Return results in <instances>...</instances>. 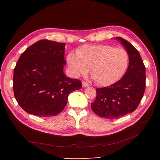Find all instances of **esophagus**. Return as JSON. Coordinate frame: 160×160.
<instances>
[{
    "label": "esophagus",
    "instance_id": "34e87169",
    "mask_svg": "<svg viewBox=\"0 0 160 160\" xmlns=\"http://www.w3.org/2000/svg\"><path fill=\"white\" fill-rule=\"evenodd\" d=\"M89 85H88V83H86V82H82V86L83 87H84V88H86V87H88Z\"/></svg>",
    "mask_w": 160,
    "mask_h": 160
}]
</instances>
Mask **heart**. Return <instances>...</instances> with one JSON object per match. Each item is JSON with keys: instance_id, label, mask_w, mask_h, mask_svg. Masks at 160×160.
I'll list each match as a JSON object with an SVG mask.
<instances>
[{"instance_id": "heart-1", "label": "heart", "mask_w": 160, "mask_h": 160, "mask_svg": "<svg viewBox=\"0 0 160 160\" xmlns=\"http://www.w3.org/2000/svg\"><path fill=\"white\" fill-rule=\"evenodd\" d=\"M67 62L72 74L77 77L90 73L101 86H108L119 81L127 69L129 57L123 48L110 45H84L77 53L69 54Z\"/></svg>"}]
</instances>
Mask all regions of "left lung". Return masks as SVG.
<instances>
[{
    "label": "left lung",
    "instance_id": "left-lung-1",
    "mask_svg": "<svg viewBox=\"0 0 160 160\" xmlns=\"http://www.w3.org/2000/svg\"><path fill=\"white\" fill-rule=\"evenodd\" d=\"M129 56V65L123 77L113 84L97 88V96L91 107L95 114L106 119H117L133 112L139 104L145 89V67L138 50L121 37Z\"/></svg>",
    "mask_w": 160,
    "mask_h": 160
}]
</instances>
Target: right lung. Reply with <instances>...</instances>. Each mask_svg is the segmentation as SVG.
Segmentation results:
<instances>
[{"mask_svg": "<svg viewBox=\"0 0 160 160\" xmlns=\"http://www.w3.org/2000/svg\"><path fill=\"white\" fill-rule=\"evenodd\" d=\"M65 43L43 39L29 47L13 71L14 96L28 113L55 116L65 108L71 93L82 88L63 72Z\"/></svg>", "mask_w": 160, "mask_h": 160, "instance_id": "1", "label": "right lung"}]
</instances>
